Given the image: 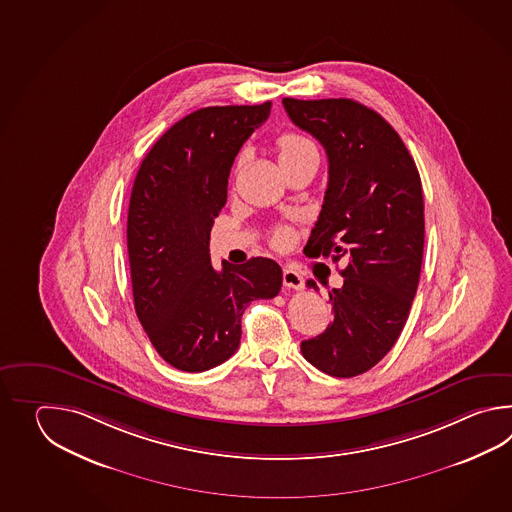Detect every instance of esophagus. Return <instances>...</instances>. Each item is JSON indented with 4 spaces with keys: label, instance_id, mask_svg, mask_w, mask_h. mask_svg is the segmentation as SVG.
I'll return each instance as SVG.
<instances>
[{
    "label": "esophagus",
    "instance_id": "34e87169",
    "mask_svg": "<svg viewBox=\"0 0 512 512\" xmlns=\"http://www.w3.org/2000/svg\"><path fill=\"white\" fill-rule=\"evenodd\" d=\"M283 285L300 291L304 287V276L293 267H283Z\"/></svg>",
    "mask_w": 512,
    "mask_h": 512
}]
</instances>
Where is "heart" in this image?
<instances>
[{"mask_svg":"<svg viewBox=\"0 0 512 512\" xmlns=\"http://www.w3.org/2000/svg\"><path fill=\"white\" fill-rule=\"evenodd\" d=\"M276 148H278L282 166L294 163L298 159H304L307 155H316L315 144L304 135H298V133H283V135H280L278 141H276ZM289 238H291L289 230L278 229L272 234V243L276 247H283V245H287Z\"/></svg>","mask_w":512,"mask_h":512,"instance_id":"1","label":"heart"}]
</instances>
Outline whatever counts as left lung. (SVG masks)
Here are the masks:
<instances>
[{
  "instance_id": "8db88e82",
  "label": "left lung",
  "mask_w": 512,
  "mask_h": 512,
  "mask_svg": "<svg viewBox=\"0 0 512 512\" xmlns=\"http://www.w3.org/2000/svg\"><path fill=\"white\" fill-rule=\"evenodd\" d=\"M300 130L329 161L324 205L305 256L344 261V285L329 291L333 322L302 342V355L331 377L371 370L410 315L425 247L423 186L399 133L351 98H283ZM307 287L318 291L315 280Z\"/></svg>"
}]
</instances>
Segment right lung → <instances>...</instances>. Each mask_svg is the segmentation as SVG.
Here are the masks:
<instances>
[{"label":"right lung","instance_id":"obj_1","mask_svg":"<svg viewBox=\"0 0 512 512\" xmlns=\"http://www.w3.org/2000/svg\"><path fill=\"white\" fill-rule=\"evenodd\" d=\"M269 113L271 102L197 109L153 144L131 188L133 304L153 348L177 370L199 373L230 359L245 307L282 289L276 261H223L216 271L208 249L232 163Z\"/></svg>","mask_w":512,"mask_h":512}]
</instances>
